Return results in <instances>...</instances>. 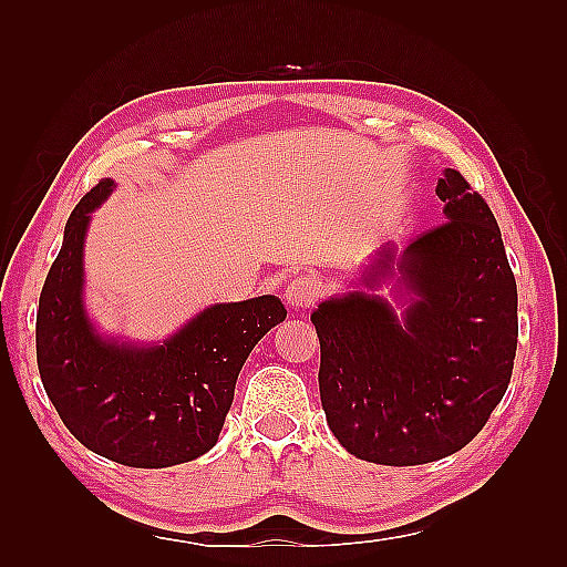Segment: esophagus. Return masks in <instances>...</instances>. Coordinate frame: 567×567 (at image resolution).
<instances>
[{"label": "esophagus", "instance_id": "1", "mask_svg": "<svg viewBox=\"0 0 567 567\" xmlns=\"http://www.w3.org/2000/svg\"><path fill=\"white\" fill-rule=\"evenodd\" d=\"M319 282L309 275H297L285 287V302L292 309H307L317 302Z\"/></svg>", "mask_w": 567, "mask_h": 567}]
</instances>
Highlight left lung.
<instances>
[{
  "mask_svg": "<svg viewBox=\"0 0 567 567\" xmlns=\"http://www.w3.org/2000/svg\"><path fill=\"white\" fill-rule=\"evenodd\" d=\"M445 219L402 252L384 244L363 290L311 315L329 429L368 463L421 465L453 455L487 424L512 380L516 280L499 226L467 179L445 167ZM392 279L396 316L374 292Z\"/></svg>",
  "mask_w": 567,
  "mask_h": 567,
  "instance_id": "left-lung-1",
  "label": "left lung"
}]
</instances>
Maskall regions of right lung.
Returning a JSON list of instances; mask_svg holds the SVG:
<instances>
[{
	"instance_id": "add662e5",
	"label": "right lung",
	"mask_w": 567,
	"mask_h": 567,
	"mask_svg": "<svg viewBox=\"0 0 567 567\" xmlns=\"http://www.w3.org/2000/svg\"><path fill=\"white\" fill-rule=\"evenodd\" d=\"M106 177L72 209L35 315L48 400L84 449L128 467L189 463L216 445L238 372L287 309L275 295L202 309L158 343L112 339L84 309V238L114 192Z\"/></svg>"
}]
</instances>
